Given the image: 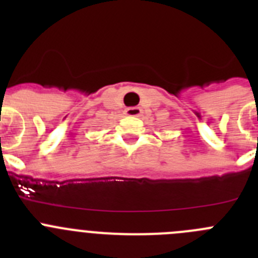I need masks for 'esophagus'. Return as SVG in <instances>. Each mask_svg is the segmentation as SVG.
I'll return each mask as SVG.
<instances>
[{
  "instance_id": "esophagus-1",
  "label": "esophagus",
  "mask_w": 258,
  "mask_h": 258,
  "mask_svg": "<svg viewBox=\"0 0 258 258\" xmlns=\"http://www.w3.org/2000/svg\"><path fill=\"white\" fill-rule=\"evenodd\" d=\"M127 116H140L142 113V109L140 107H129V108L125 109Z\"/></svg>"
}]
</instances>
